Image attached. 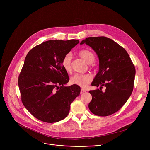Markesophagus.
I'll use <instances>...</instances> for the list:
<instances>
[{"mask_svg": "<svg viewBox=\"0 0 150 150\" xmlns=\"http://www.w3.org/2000/svg\"><path fill=\"white\" fill-rule=\"evenodd\" d=\"M86 91H85L84 89H83V88H82L81 90V92H80V93L81 94H82V93H83L84 92H85Z\"/></svg>", "mask_w": 150, "mask_h": 150, "instance_id": "34e87169", "label": "esophagus"}]
</instances>
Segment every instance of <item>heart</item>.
<instances>
[{
	"label": "heart",
	"instance_id": "obj_1",
	"mask_svg": "<svg viewBox=\"0 0 150 150\" xmlns=\"http://www.w3.org/2000/svg\"><path fill=\"white\" fill-rule=\"evenodd\" d=\"M78 55L82 59H83L87 63H91L94 62L95 60V56L94 53L89 50L83 49L78 52ZM72 56L71 53L66 54L62 60V65L63 68L67 72L69 73L72 71L71 68ZM92 76L90 74H76L73 75L71 79L70 82L71 83L76 85L78 86L84 88L92 81Z\"/></svg>",
	"mask_w": 150,
	"mask_h": 150
}]
</instances>
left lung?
<instances>
[{
  "label": "left lung",
  "mask_w": 150,
  "mask_h": 150,
  "mask_svg": "<svg viewBox=\"0 0 150 150\" xmlns=\"http://www.w3.org/2000/svg\"><path fill=\"white\" fill-rule=\"evenodd\" d=\"M84 43L90 46L99 58V71L91 85L100 89L89 91L92 96L89 109L97 116L111 115L120 110L132 93L134 65L126 50L109 38L87 37L80 45ZM103 86L106 88L104 92Z\"/></svg>",
  "instance_id": "left-lung-1"
}]
</instances>
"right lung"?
Masks as SVG:
<instances>
[{
  "mask_svg": "<svg viewBox=\"0 0 150 150\" xmlns=\"http://www.w3.org/2000/svg\"><path fill=\"white\" fill-rule=\"evenodd\" d=\"M77 40H49L29 51L18 77L23 104L35 118L47 123L65 119L81 88L64 86L69 81L62 65L66 54L79 43Z\"/></svg>",
  "mask_w": 150,
  "mask_h": 150,
  "instance_id": "add662e5",
  "label": "right lung"
}]
</instances>
